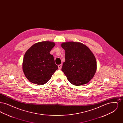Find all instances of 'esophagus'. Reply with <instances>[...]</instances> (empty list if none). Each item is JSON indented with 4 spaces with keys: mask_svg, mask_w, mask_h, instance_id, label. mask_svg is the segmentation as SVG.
Here are the masks:
<instances>
[{
    "mask_svg": "<svg viewBox=\"0 0 123 123\" xmlns=\"http://www.w3.org/2000/svg\"><path fill=\"white\" fill-rule=\"evenodd\" d=\"M58 67H59V70H60L61 69V68H62V64H59L58 65Z\"/></svg>",
    "mask_w": 123,
    "mask_h": 123,
    "instance_id": "34e87169",
    "label": "esophagus"
}]
</instances>
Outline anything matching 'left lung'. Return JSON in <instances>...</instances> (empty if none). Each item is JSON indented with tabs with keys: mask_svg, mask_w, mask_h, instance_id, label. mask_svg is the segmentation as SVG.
Masks as SVG:
<instances>
[{
	"mask_svg": "<svg viewBox=\"0 0 123 123\" xmlns=\"http://www.w3.org/2000/svg\"><path fill=\"white\" fill-rule=\"evenodd\" d=\"M65 51L62 71L70 83L76 86L86 84L96 72L97 65L93 53L86 46L77 42H64Z\"/></svg>",
	"mask_w": 123,
	"mask_h": 123,
	"instance_id": "obj_1",
	"label": "left lung"
}]
</instances>
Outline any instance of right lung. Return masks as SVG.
I'll return each instance as SVG.
<instances>
[{"label": "right lung", "instance_id": "1", "mask_svg": "<svg viewBox=\"0 0 123 123\" xmlns=\"http://www.w3.org/2000/svg\"><path fill=\"white\" fill-rule=\"evenodd\" d=\"M55 43L41 41L33 45L24 56L23 70L29 81L38 85L46 83L58 69L50 52Z\"/></svg>", "mask_w": 123, "mask_h": 123}]
</instances>
